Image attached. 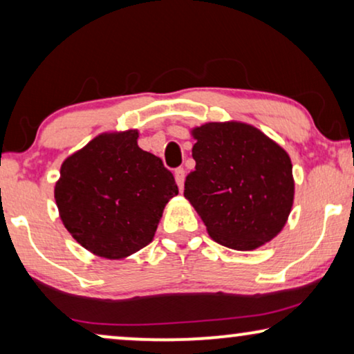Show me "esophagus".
<instances>
[{"label": "esophagus", "instance_id": "1", "mask_svg": "<svg viewBox=\"0 0 354 354\" xmlns=\"http://www.w3.org/2000/svg\"><path fill=\"white\" fill-rule=\"evenodd\" d=\"M174 176H176V182H177V185H178V190H183V182H185V169L183 167H178V169H176V174H174Z\"/></svg>", "mask_w": 354, "mask_h": 354}]
</instances>
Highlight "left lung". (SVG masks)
<instances>
[{
    "label": "left lung",
    "instance_id": "8db88e82",
    "mask_svg": "<svg viewBox=\"0 0 354 354\" xmlns=\"http://www.w3.org/2000/svg\"><path fill=\"white\" fill-rule=\"evenodd\" d=\"M190 133L196 166L187 176L183 195L211 239L248 251L277 236L295 198L288 153L239 120L207 122Z\"/></svg>",
    "mask_w": 354,
    "mask_h": 354
}]
</instances>
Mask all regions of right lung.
I'll return each instance as SVG.
<instances>
[{
	"instance_id": "right-lung-1",
	"label": "right lung",
	"mask_w": 354,
	"mask_h": 354,
	"mask_svg": "<svg viewBox=\"0 0 354 354\" xmlns=\"http://www.w3.org/2000/svg\"><path fill=\"white\" fill-rule=\"evenodd\" d=\"M137 140L135 129L98 135L64 159L55 185L62 224L100 258L124 259L151 243L178 193L172 172Z\"/></svg>"
}]
</instances>
